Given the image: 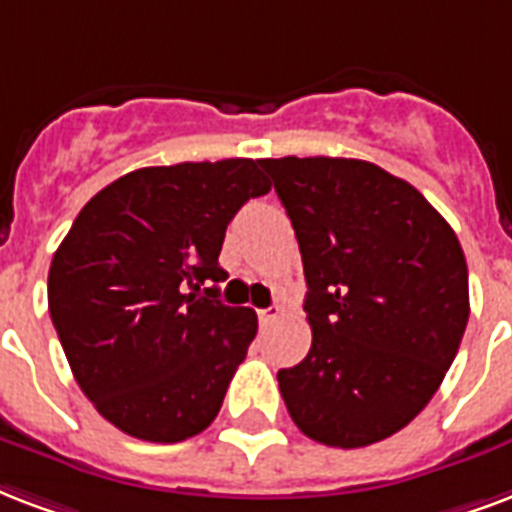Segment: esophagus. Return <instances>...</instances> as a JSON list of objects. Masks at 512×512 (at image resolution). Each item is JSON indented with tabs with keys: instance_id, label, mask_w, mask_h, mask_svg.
Instances as JSON below:
<instances>
[{
	"instance_id": "34e87169",
	"label": "esophagus",
	"mask_w": 512,
	"mask_h": 512,
	"mask_svg": "<svg viewBox=\"0 0 512 512\" xmlns=\"http://www.w3.org/2000/svg\"><path fill=\"white\" fill-rule=\"evenodd\" d=\"M279 314H282V308L268 306V308H260V311H257V319H260V325H271L273 319L279 317Z\"/></svg>"
}]
</instances>
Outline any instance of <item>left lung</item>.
I'll list each match as a JSON object with an SVG mask.
<instances>
[{"instance_id": "8db88e82", "label": "left lung", "mask_w": 512, "mask_h": 512, "mask_svg": "<svg viewBox=\"0 0 512 512\" xmlns=\"http://www.w3.org/2000/svg\"><path fill=\"white\" fill-rule=\"evenodd\" d=\"M298 239L311 349L279 370L303 435L362 448L424 411L470 317L467 263L438 209L376 163L263 158Z\"/></svg>"}]
</instances>
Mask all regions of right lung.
Returning <instances> with one entry per match:
<instances>
[{
	"label": "right lung",
	"instance_id": "1",
	"mask_svg": "<svg viewBox=\"0 0 512 512\" xmlns=\"http://www.w3.org/2000/svg\"><path fill=\"white\" fill-rule=\"evenodd\" d=\"M268 190L252 158L147 166L72 222L50 263V319L80 389L120 432L179 443L220 413L257 314L217 300V257L228 222Z\"/></svg>",
	"mask_w": 512,
	"mask_h": 512
}]
</instances>
